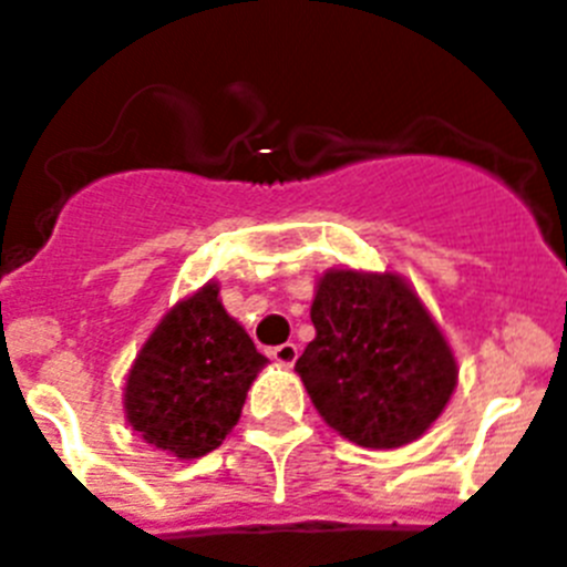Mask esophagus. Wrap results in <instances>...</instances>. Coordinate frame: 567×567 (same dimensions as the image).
<instances>
[{
	"mask_svg": "<svg viewBox=\"0 0 567 567\" xmlns=\"http://www.w3.org/2000/svg\"><path fill=\"white\" fill-rule=\"evenodd\" d=\"M272 358H275V363H280V365H295V360H298V346L295 343L275 346Z\"/></svg>",
	"mask_w": 567,
	"mask_h": 567,
	"instance_id": "esophagus-1",
	"label": "esophagus"
}]
</instances>
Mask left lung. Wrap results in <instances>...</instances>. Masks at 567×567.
Returning a JSON list of instances; mask_svg holds the SVG:
<instances>
[{
  "label": "left lung",
  "mask_w": 567,
  "mask_h": 567,
  "mask_svg": "<svg viewBox=\"0 0 567 567\" xmlns=\"http://www.w3.org/2000/svg\"><path fill=\"white\" fill-rule=\"evenodd\" d=\"M315 340L295 372L334 432L400 449L443 414L457 385L452 346L394 272L329 269L312 300Z\"/></svg>",
  "instance_id": "obj_1"
}]
</instances>
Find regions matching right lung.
Returning <instances> with one entry per match:
<instances>
[{
  "instance_id": "obj_1",
  "label": "right lung",
  "mask_w": 567,
  "mask_h": 567,
  "mask_svg": "<svg viewBox=\"0 0 567 567\" xmlns=\"http://www.w3.org/2000/svg\"><path fill=\"white\" fill-rule=\"evenodd\" d=\"M264 365L267 358L221 307L218 284H207L178 300L142 346L124 385L127 423L173 457H204L233 432Z\"/></svg>"
}]
</instances>
